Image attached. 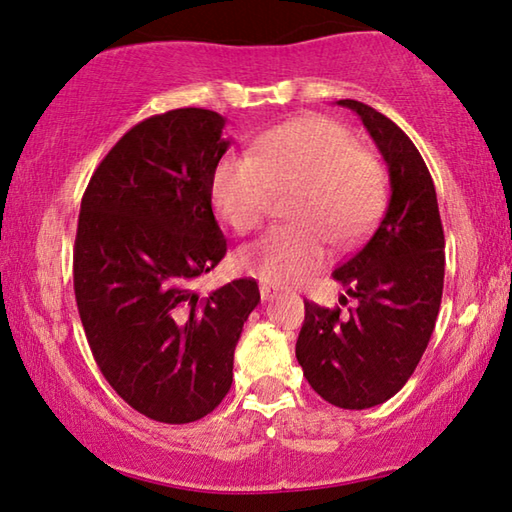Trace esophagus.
Returning a JSON list of instances; mask_svg holds the SVG:
<instances>
[{"label": "esophagus", "mask_w": 512, "mask_h": 512, "mask_svg": "<svg viewBox=\"0 0 512 512\" xmlns=\"http://www.w3.org/2000/svg\"><path fill=\"white\" fill-rule=\"evenodd\" d=\"M259 296H262L264 302H268L277 296V289L271 287V284H259Z\"/></svg>", "instance_id": "1"}]
</instances>
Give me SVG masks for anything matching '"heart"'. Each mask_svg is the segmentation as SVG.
I'll return each instance as SVG.
<instances>
[{
	"label": "heart",
	"instance_id": "heart-1",
	"mask_svg": "<svg viewBox=\"0 0 512 512\" xmlns=\"http://www.w3.org/2000/svg\"><path fill=\"white\" fill-rule=\"evenodd\" d=\"M296 192L293 225L268 230L241 248L239 268L264 284L302 282L327 259V239L345 246L366 232L384 207L386 176L350 131L307 115L264 133L253 155H225L210 183L214 210L239 235L257 230L277 194Z\"/></svg>",
	"mask_w": 512,
	"mask_h": 512
}]
</instances>
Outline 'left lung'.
<instances>
[{
  "label": "left lung",
  "mask_w": 512,
  "mask_h": 512,
  "mask_svg": "<svg viewBox=\"0 0 512 512\" xmlns=\"http://www.w3.org/2000/svg\"><path fill=\"white\" fill-rule=\"evenodd\" d=\"M336 103L357 112L377 144L391 201L359 253L332 273L357 307L343 316L305 302L296 359L325 402L361 411L391 400L427 350L443 298L445 235L431 173L402 128L361 101Z\"/></svg>",
  "instance_id": "8db88e82"
}]
</instances>
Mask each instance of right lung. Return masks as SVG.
Here are the masks:
<instances>
[{
  "label": "right lung",
  "mask_w": 512,
  "mask_h": 512,
  "mask_svg": "<svg viewBox=\"0 0 512 512\" xmlns=\"http://www.w3.org/2000/svg\"><path fill=\"white\" fill-rule=\"evenodd\" d=\"M225 119L178 108L133 126L90 178L74 244V293L108 384L158 422L205 418L230 391L255 280L201 298L196 277L228 244L210 183L228 151Z\"/></svg>",
  "instance_id": "obj_1"
}]
</instances>
